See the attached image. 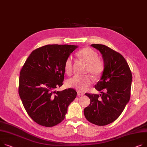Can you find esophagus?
Segmentation results:
<instances>
[{
  "mask_svg": "<svg viewBox=\"0 0 147 147\" xmlns=\"http://www.w3.org/2000/svg\"><path fill=\"white\" fill-rule=\"evenodd\" d=\"M84 93H83V92H77V95L78 96H83V95H84Z\"/></svg>",
  "mask_w": 147,
  "mask_h": 147,
  "instance_id": "obj_1",
  "label": "esophagus"
}]
</instances>
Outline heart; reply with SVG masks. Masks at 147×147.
Masks as SVG:
<instances>
[{
    "mask_svg": "<svg viewBox=\"0 0 147 147\" xmlns=\"http://www.w3.org/2000/svg\"><path fill=\"white\" fill-rule=\"evenodd\" d=\"M77 55L87 63L86 73H90L94 78H99L102 75L104 71V64L103 61L98 58V54L96 51L89 47H84L78 51ZM73 68V58L71 57H69L64 64L65 73L68 76L71 75ZM92 82V78L89 75L75 76L68 79L66 84L68 87L83 92L89 87Z\"/></svg>",
    "mask_w": 147,
    "mask_h": 147,
    "instance_id": "1",
    "label": "heart"
}]
</instances>
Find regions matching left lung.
Returning a JSON list of instances; mask_svg holds the SVG:
<instances>
[{"mask_svg":"<svg viewBox=\"0 0 147 147\" xmlns=\"http://www.w3.org/2000/svg\"><path fill=\"white\" fill-rule=\"evenodd\" d=\"M104 61L101 79L94 88L100 94L86 93L90 105L84 109L88 121L98 126L108 125L118 118L130 99L132 73L125 58L105 45L93 44Z\"/></svg>","mask_w":147,"mask_h":147,"instance_id":"1","label":"left lung"}]
</instances>
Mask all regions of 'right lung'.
I'll list each match as a JSON object with an SVG mask.
<instances>
[{
  "label": "right lung",
  "mask_w": 147,
  "mask_h": 147,
  "mask_svg": "<svg viewBox=\"0 0 147 147\" xmlns=\"http://www.w3.org/2000/svg\"><path fill=\"white\" fill-rule=\"evenodd\" d=\"M77 47L53 44L38 48L22 68L19 94L27 113L39 125L51 127L61 122L68 105L76 97L73 88L55 90L63 86L65 61Z\"/></svg>",
  "instance_id": "obj_1"
}]
</instances>
